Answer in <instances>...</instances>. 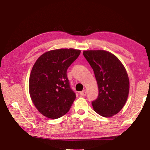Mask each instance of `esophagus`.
Wrapping results in <instances>:
<instances>
[{
	"label": "esophagus",
	"instance_id": "esophagus-1",
	"mask_svg": "<svg viewBox=\"0 0 150 150\" xmlns=\"http://www.w3.org/2000/svg\"><path fill=\"white\" fill-rule=\"evenodd\" d=\"M86 94H87V91L85 89L81 91V92H80V95L81 96H85V95H86Z\"/></svg>",
	"mask_w": 150,
	"mask_h": 150
}]
</instances>
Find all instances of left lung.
Returning a JSON list of instances; mask_svg holds the SVG:
<instances>
[{
  "mask_svg": "<svg viewBox=\"0 0 150 150\" xmlns=\"http://www.w3.org/2000/svg\"><path fill=\"white\" fill-rule=\"evenodd\" d=\"M83 54L92 67L98 87V96L92 105L104 117L117 114L124 108L129 91V80L123 64L109 52L85 50Z\"/></svg>",
  "mask_w": 150,
  "mask_h": 150,
  "instance_id": "8db88e82",
  "label": "left lung"
}]
</instances>
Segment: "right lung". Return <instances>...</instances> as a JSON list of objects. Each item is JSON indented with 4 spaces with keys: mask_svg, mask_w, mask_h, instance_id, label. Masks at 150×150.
Instances as JSON below:
<instances>
[{
    "mask_svg": "<svg viewBox=\"0 0 150 150\" xmlns=\"http://www.w3.org/2000/svg\"><path fill=\"white\" fill-rule=\"evenodd\" d=\"M81 50L61 48L42 54L33 65L29 78L32 102L45 117L56 119L69 112L76 99L67 71Z\"/></svg>",
    "mask_w": 150,
    "mask_h": 150,
    "instance_id": "add662e5",
    "label": "right lung"
}]
</instances>
